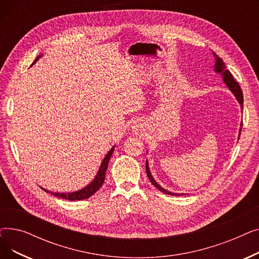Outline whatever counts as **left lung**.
Segmentation results:
<instances>
[{
	"instance_id": "left-lung-1",
	"label": "left lung",
	"mask_w": 259,
	"mask_h": 259,
	"mask_svg": "<svg viewBox=\"0 0 259 259\" xmlns=\"http://www.w3.org/2000/svg\"><path fill=\"white\" fill-rule=\"evenodd\" d=\"M213 54V58L215 60V64H214V72L215 73H219L222 75L223 77V81L225 83V85L228 87V89L233 93V95L235 97V99L237 100L238 104L240 105V108L242 109L243 107V95H242V91L238 85L237 81L234 80L232 74H231V72L227 69L226 66H225V63L224 61L217 56V54L215 52H212ZM241 128H242V122L240 124V127H239V132H238V140H239V137H240V132H241ZM148 152V151H147ZM146 172H147V175H148V179L150 180L151 184L156 188L158 189L159 191H161L162 193H166V194H169V195H175V196H180V195H186V194H182V193H173V192H170L168 191V190H166L165 188H162L161 186H159L154 178L151 174V171H150V168H149V162H148V159L146 160Z\"/></svg>"
}]
</instances>
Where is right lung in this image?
<instances>
[{
	"label": "right lung",
	"mask_w": 259,
	"mask_h": 259,
	"mask_svg": "<svg viewBox=\"0 0 259 259\" xmlns=\"http://www.w3.org/2000/svg\"><path fill=\"white\" fill-rule=\"evenodd\" d=\"M40 57H42V54H39V56H37V58L32 63V65L34 63H36ZM114 148H115V146H113L110 149V150H109V152L105 155L104 159L102 160V164H101V166L99 168V171H98L97 175H95V178L93 179V181L89 185L84 187L83 189L77 190V191H74V192H68V193L52 192V191H49V190H47V189H44V188H42V189L44 190V191H46L47 193H50V194H52L54 196L61 197V198H64V199H68V200H81V199L89 198L90 196H92L103 186L104 181H105L106 171H107L108 164H109V160H110V158H111V155H112V153L114 151Z\"/></svg>",
	"instance_id": "add662e5"
}]
</instances>
